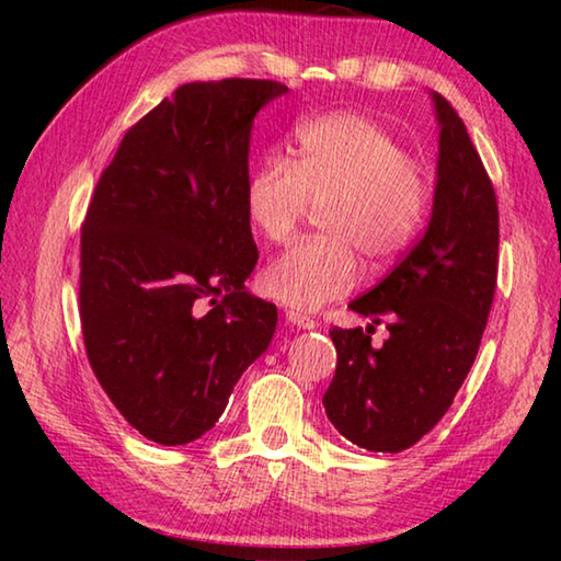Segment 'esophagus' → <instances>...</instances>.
<instances>
[{
	"instance_id": "1",
	"label": "esophagus",
	"mask_w": 561,
	"mask_h": 561,
	"mask_svg": "<svg viewBox=\"0 0 561 561\" xmlns=\"http://www.w3.org/2000/svg\"><path fill=\"white\" fill-rule=\"evenodd\" d=\"M284 317H287L289 324L297 327V329H314L317 327V321L311 319V317H307V314H301V311L287 309V311H284Z\"/></svg>"
}]
</instances>
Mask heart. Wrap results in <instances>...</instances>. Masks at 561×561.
<instances>
[{
    "label": "heart",
    "instance_id": "1",
    "mask_svg": "<svg viewBox=\"0 0 561 561\" xmlns=\"http://www.w3.org/2000/svg\"><path fill=\"white\" fill-rule=\"evenodd\" d=\"M425 168L401 140L360 113L339 111L297 128V158L270 153L244 185L252 230L287 242L311 207L324 237L294 244L260 274L264 297L314 311L358 282V254L386 267L417 237L428 213Z\"/></svg>",
    "mask_w": 561,
    "mask_h": 561
}]
</instances>
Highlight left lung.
Here are the masks:
<instances>
[{
  "label": "left lung",
  "mask_w": 561,
  "mask_h": 561,
  "mask_svg": "<svg viewBox=\"0 0 561 561\" xmlns=\"http://www.w3.org/2000/svg\"><path fill=\"white\" fill-rule=\"evenodd\" d=\"M431 96L440 136L428 230L383 282L348 304L374 324L329 331L336 374L324 411L346 440L374 453L411 448L448 413L478 356L497 284L495 190L462 118L440 93ZM383 318L389 339L371 347Z\"/></svg>",
  "instance_id": "1"
}]
</instances>
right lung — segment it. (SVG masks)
Returning <instances> with one entry per match:
<instances>
[{"label":"right lung","mask_w":561,"mask_h":561,"mask_svg":"<svg viewBox=\"0 0 561 561\" xmlns=\"http://www.w3.org/2000/svg\"><path fill=\"white\" fill-rule=\"evenodd\" d=\"M279 81H193L128 128L81 227L89 364L148 440L185 445L222 415L267 351L277 307L244 289L252 123Z\"/></svg>","instance_id":"obj_1"}]
</instances>
